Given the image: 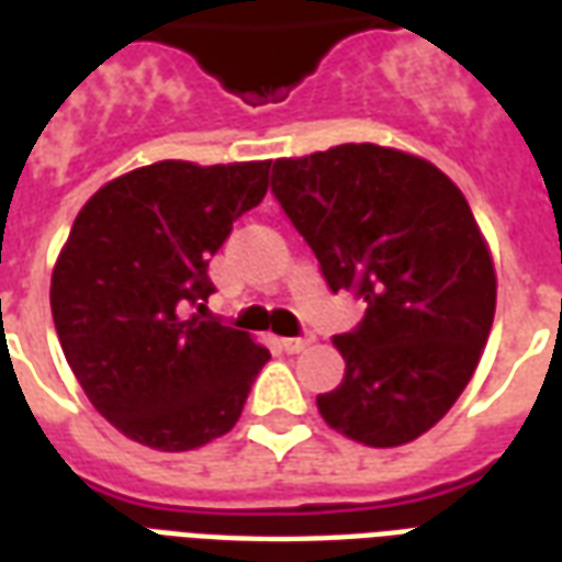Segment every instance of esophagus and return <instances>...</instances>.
I'll use <instances>...</instances> for the list:
<instances>
[{"mask_svg":"<svg viewBox=\"0 0 562 562\" xmlns=\"http://www.w3.org/2000/svg\"><path fill=\"white\" fill-rule=\"evenodd\" d=\"M280 342H282V349H285V352L297 355V352H304L306 346L313 342V337H285V340H280Z\"/></svg>","mask_w":562,"mask_h":562,"instance_id":"obj_1","label":"esophagus"}]
</instances>
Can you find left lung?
Listing matches in <instances>:
<instances>
[{
  "instance_id": "1",
  "label": "left lung",
  "mask_w": 562,
  "mask_h": 562,
  "mask_svg": "<svg viewBox=\"0 0 562 562\" xmlns=\"http://www.w3.org/2000/svg\"><path fill=\"white\" fill-rule=\"evenodd\" d=\"M270 192L330 292L367 304L334 337L346 376L318 413L364 446L413 442L454 406L494 325V261L467 198L430 161L376 144L277 159Z\"/></svg>"
}]
</instances>
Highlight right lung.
<instances>
[{
	"instance_id": "add662e5",
	"label": "right lung",
	"mask_w": 562,
	"mask_h": 562,
	"mask_svg": "<svg viewBox=\"0 0 562 562\" xmlns=\"http://www.w3.org/2000/svg\"><path fill=\"white\" fill-rule=\"evenodd\" d=\"M270 161H156L102 186L56 258L50 310L90 403L120 434L189 451L228 434L270 352L220 318L210 256L261 204Z\"/></svg>"
}]
</instances>
